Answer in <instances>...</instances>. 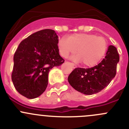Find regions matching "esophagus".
I'll return each mask as SVG.
<instances>
[{
  "instance_id": "obj_1",
  "label": "esophagus",
  "mask_w": 129,
  "mask_h": 129,
  "mask_svg": "<svg viewBox=\"0 0 129 129\" xmlns=\"http://www.w3.org/2000/svg\"><path fill=\"white\" fill-rule=\"evenodd\" d=\"M72 65L73 66H74V67H75V65L74 64V63H72Z\"/></svg>"
}]
</instances>
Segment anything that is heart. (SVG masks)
I'll use <instances>...</instances> for the list:
<instances>
[{"instance_id": "b5f03b06", "label": "heart", "mask_w": 129, "mask_h": 129, "mask_svg": "<svg viewBox=\"0 0 129 129\" xmlns=\"http://www.w3.org/2000/svg\"><path fill=\"white\" fill-rule=\"evenodd\" d=\"M60 54L67 57L76 52L74 57L77 61H82L86 67H93L102 60L108 47L107 41L104 37H97L89 34H74L68 39L62 37L57 43Z\"/></svg>"}]
</instances>
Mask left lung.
<instances>
[{"instance_id": "1", "label": "left lung", "mask_w": 129, "mask_h": 129, "mask_svg": "<svg viewBox=\"0 0 129 129\" xmlns=\"http://www.w3.org/2000/svg\"><path fill=\"white\" fill-rule=\"evenodd\" d=\"M119 55L116 47L110 45L104 58L97 66L88 69L76 68L70 74V85L85 95L98 93L106 87L116 75Z\"/></svg>"}]
</instances>
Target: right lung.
<instances>
[{"label": "right lung", "mask_w": 129, "mask_h": 129, "mask_svg": "<svg viewBox=\"0 0 129 129\" xmlns=\"http://www.w3.org/2000/svg\"><path fill=\"white\" fill-rule=\"evenodd\" d=\"M58 37L54 30L36 32L23 40L14 56L12 80L17 92L32 99L44 93L48 74L64 60L58 52Z\"/></svg>", "instance_id": "add662e5"}]
</instances>
